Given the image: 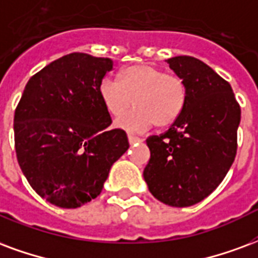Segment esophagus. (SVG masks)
<instances>
[{"label":"esophagus","mask_w":258,"mask_h":258,"mask_svg":"<svg viewBox=\"0 0 258 258\" xmlns=\"http://www.w3.org/2000/svg\"><path fill=\"white\" fill-rule=\"evenodd\" d=\"M128 142L131 145L139 144V142H142V139L138 138V137H134V135H128Z\"/></svg>","instance_id":"esophagus-1"}]
</instances>
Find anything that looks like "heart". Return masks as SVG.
<instances>
[{"instance_id":"heart-1","label":"heart","mask_w":258,"mask_h":258,"mask_svg":"<svg viewBox=\"0 0 258 258\" xmlns=\"http://www.w3.org/2000/svg\"><path fill=\"white\" fill-rule=\"evenodd\" d=\"M98 95L113 117H120L134 104V109L117 120V125L128 133H142L153 124L158 128L172 125L184 110L187 87L180 78L165 71L137 64L120 72L119 83L104 78L98 85Z\"/></svg>"}]
</instances>
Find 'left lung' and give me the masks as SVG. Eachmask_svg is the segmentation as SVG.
I'll use <instances>...</instances> for the list:
<instances>
[{"label":"left lung","instance_id":"1","mask_svg":"<svg viewBox=\"0 0 258 258\" xmlns=\"http://www.w3.org/2000/svg\"><path fill=\"white\" fill-rule=\"evenodd\" d=\"M167 62L187 87V102L168 131L146 139L150 158L144 177L158 201L191 207L220 184L234 163L241 108L230 83L201 60L177 56Z\"/></svg>","mask_w":258,"mask_h":258}]
</instances>
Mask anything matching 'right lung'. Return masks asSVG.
Wrapping results in <instances>:
<instances>
[{
    "label": "right lung",
    "mask_w": 258,
    "mask_h": 258,
    "mask_svg": "<svg viewBox=\"0 0 258 258\" xmlns=\"http://www.w3.org/2000/svg\"><path fill=\"white\" fill-rule=\"evenodd\" d=\"M113 61L86 53L60 57L30 78L15 110L19 165L38 196L60 208H79L102 191L110 167L130 148L98 85Z\"/></svg>",
    "instance_id": "obj_1"
}]
</instances>
